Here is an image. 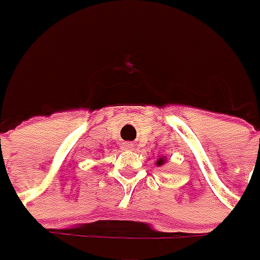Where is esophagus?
<instances>
[{
	"instance_id": "1",
	"label": "esophagus",
	"mask_w": 260,
	"mask_h": 260,
	"mask_svg": "<svg viewBox=\"0 0 260 260\" xmlns=\"http://www.w3.org/2000/svg\"><path fill=\"white\" fill-rule=\"evenodd\" d=\"M134 144L132 143H124V148L125 150H134Z\"/></svg>"
}]
</instances>
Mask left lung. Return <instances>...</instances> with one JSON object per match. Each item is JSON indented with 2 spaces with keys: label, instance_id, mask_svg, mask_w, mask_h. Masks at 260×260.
Segmentation results:
<instances>
[{
  "label": "left lung",
  "instance_id": "1",
  "mask_svg": "<svg viewBox=\"0 0 260 260\" xmlns=\"http://www.w3.org/2000/svg\"><path fill=\"white\" fill-rule=\"evenodd\" d=\"M165 160H166V159H163V158H160L158 160V162H156V165H158V166H162L163 163H165Z\"/></svg>",
  "mask_w": 260,
  "mask_h": 260
}]
</instances>
